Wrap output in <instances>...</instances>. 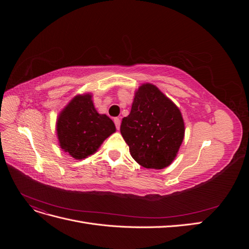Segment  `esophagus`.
Instances as JSON below:
<instances>
[{"label":"esophagus","instance_id":"obj_1","mask_svg":"<svg viewBox=\"0 0 249 249\" xmlns=\"http://www.w3.org/2000/svg\"><path fill=\"white\" fill-rule=\"evenodd\" d=\"M114 124H115V125H116V129L119 130V127H120V119H119L118 117L114 118Z\"/></svg>","mask_w":249,"mask_h":249}]
</instances>
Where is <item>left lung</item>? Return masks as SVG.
<instances>
[{
    "mask_svg": "<svg viewBox=\"0 0 249 249\" xmlns=\"http://www.w3.org/2000/svg\"><path fill=\"white\" fill-rule=\"evenodd\" d=\"M133 159L147 169H163L176 159L185 136L178 107L156 85L144 83L135 91L130 114L120 125Z\"/></svg>",
    "mask_w": 249,
    "mask_h": 249,
    "instance_id": "1",
    "label": "left lung"
}]
</instances>
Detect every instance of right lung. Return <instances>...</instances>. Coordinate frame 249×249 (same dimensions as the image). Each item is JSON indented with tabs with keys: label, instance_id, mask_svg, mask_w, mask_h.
<instances>
[{
	"label": "right lung",
	"instance_id": "right-lung-1",
	"mask_svg": "<svg viewBox=\"0 0 249 249\" xmlns=\"http://www.w3.org/2000/svg\"><path fill=\"white\" fill-rule=\"evenodd\" d=\"M60 147L76 160L97 152L102 143L116 132L112 119L96 111L92 94H77L60 111L56 122Z\"/></svg>",
	"mask_w": 249,
	"mask_h": 249
}]
</instances>
